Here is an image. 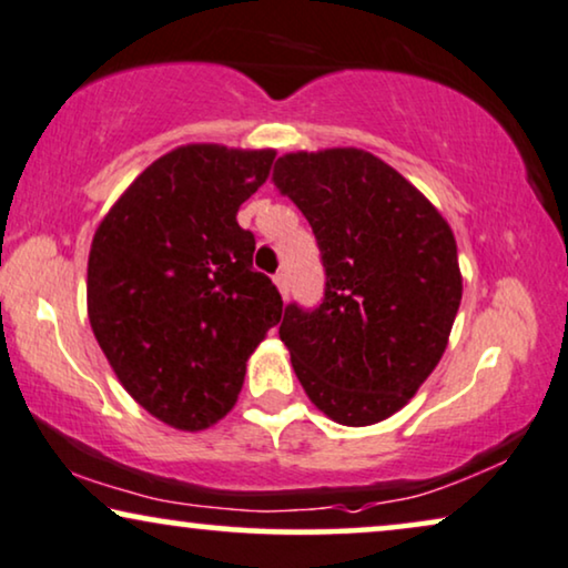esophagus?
Masks as SVG:
<instances>
[{
    "instance_id": "esophagus-1",
    "label": "esophagus",
    "mask_w": 568,
    "mask_h": 568,
    "mask_svg": "<svg viewBox=\"0 0 568 568\" xmlns=\"http://www.w3.org/2000/svg\"><path fill=\"white\" fill-rule=\"evenodd\" d=\"M275 285H277L280 296L288 298V275H285V272H277V275H275Z\"/></svg>"
}]
</instances>
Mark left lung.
Listing matches in <instances>:
<instances>
[{
	"label": "left lung",
	"mask_w": 568,
	"mask_h": 568,
	"mask_svg": "<svg viewBox=\"0 0 568 568\" xmlns=\"http://www.w3.org/2000/svg\"><path fill=\"white\" fill-rule=\"evenodd\" d=\"M272 181L306 215L327 272L314 312L285 306L293 372L335 423L389 418L447 351L463 301L455 233L403 173L358 148L285 153Z\"/></svg>",
	"instance_id": "obj_1"
}]
</instances>
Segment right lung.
<instances>
[{"label": "right lung", "instance_id": "add662e5", "mask_svg": "<svg viewBox=\"0 0 568 568\" xmlns=\"http://www.w3.org/2000/svg\"><path fill=\"white\" fill-rule=\"evenodd\" d=\"M275 150L181 145L150 163L95 229L88 320L134 403L179 430L229 415L246 361L283 316L252 267L239 207L270 176Z\"/></svg>", "mask_w": 568, "mask_h": 568}]
</instances>
